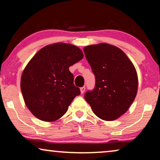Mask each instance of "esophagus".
I'll return each instance as SVG.
<instances>
[{"instance_id":"34e87169","label":"esophagus","mask_w":160,"mask_h":160,"mask_svg":"<svg viewBox=\"0 0 160 160\" xmlns=\"http://www.w3.org/2000/svg\"><path fill=\"white\" fill-rule=\"evenodd\" d=\"M85 89H86V88H85V87H81V88H80L81 93H82V94L84 93V91H85Z\"/></svg>"}]
</instances>
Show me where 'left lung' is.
<instances>
[{"label":"left lung","instance_id":"8db88e82","mask_svg":"<svg viewBox=\"0 0 160 160\" xmlns=\"http://www.w3.org/2000/svg\"><path fill=\"white\" fill-rule=\"evenodd\" d=\"M84 52L95 76V88L85 93V100L101 119H117L128 110L136 96V70L125 53L114 46L90 45Z\"/></svg>","mask_w":160,"mask_h":160}]
</instances>
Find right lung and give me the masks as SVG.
Here are the masks:
<instances>
[{"label": "right lung", "instance_id": "add662e5", "mask_svg": "<svg viewBox=\"0 0 160 160\" xmlns=\"http://www.w3.org/2000/svg\"><path fill=\"white\" fill-rule=\"evenodd\" d=\"M84 58L79 48L65 43L46 46L26 65L21 91L28 109L44 122L56 121L66 113L80 89L69 67Z\"/></svg>", "mask_w": 160, "mask_h": 160}]
</instances>
